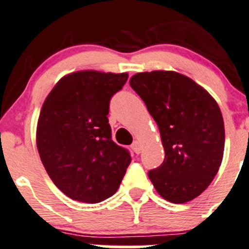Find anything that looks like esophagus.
I'll return each mask as SVG.
<instances>
[{
    "label": "esophagus",
    "instance_id": "1",
    "mask_svg": "<svg viewBox=\"0 0 249 249\" xmlns=\"http://www.w3.org/2000/svg\"><path fill=\"white\" fill-rule=\"evenodd\" d=\"M131 149L134 150V152L136 153V154H140V153L142 152V145H141V142H140V141H135V142L132 143Z\"/></svg>",
    "mask_w": 249,
    "mask_h": 249
}]
</instances>
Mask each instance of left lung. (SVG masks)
Masks as SVG:
<instances>
[{
    "label": "left lung",
    "mask_w": 249,
    "mask_h": 249,
    "mask_svg": "<svg viewBox=\"0 0 249 249\" xmlns=\"http://www.w3.org/2000/svg\"><path fill=\"white\" fill-rule=\"evenodd\" d=\"M130 85L159 126L165 159L148 177L160 196L184 203L211 184L223 159L225 131L215 100L173 71L142 72Z\"/></svg>",
    "instance_id": "8db88e82"
}]
</instances>
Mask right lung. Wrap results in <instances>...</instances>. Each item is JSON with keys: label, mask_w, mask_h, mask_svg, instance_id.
<instances>
[{"label": "right lung", "mask_w": 249, "mask_h": 249, "mask_svg": "<svg viewBox=\"0 0 249 249\" xmlns=\"http://www.w3.org/2000/svg\"><path fill=\"white\" fill-rule=\"evenodd\" d=\"M127 73L79 71L57 82L37 124V148L54 184L71 199L97 203L119 188L131 162L112 140L109 101Z\"/></svg>", "instance_id": "add662e5"}]
</instances>
